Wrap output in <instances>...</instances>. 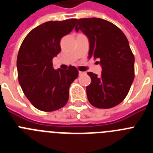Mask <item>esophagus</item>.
Returning <instances> with one entry per match:
<instances>
[{
	"mask_svg": "<svg viewBox=\"0 0 153 153\" xmlns=\"http://www.w3.org/2000/svg\"><path fill=\"white\" fill-rule=\"evenodd\" d=\"M85 74V72H82V71H79V76L82 75V74Z\"/></svg>",
	"mask_w": 153,
	"mask_h": 153,
	"instance_id": "esophagus-1",
	"label": "esophagus"
}]
</instances>
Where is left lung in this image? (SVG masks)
Listing matches in <instances>:
<instances>
[{
	"label": "left lung",
	"mask_w": 153,
	"mask_h": 153,
	"mask_svg": "<svg viewBox=\"0 0 153 153\" xmlns=\"http://www.w3.org/2000/svg\"><path fill=\"white\" fill-rule=\"evenodd\" d=\"M76 32L81 30L90 43L89 59L100 60V76L88 72L91 83L86 95L91 105L100 109L116 106L123 100L134 79V56L123 31L103 19L77 20ZM99 63V62H98Z\"/></svg>",
	"instance_id": "obj_1"
}]
</instances>
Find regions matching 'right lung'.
I'll return each instance as SVG.
<instances>
[{"instance_id":"obj_1","label":"right lung","mask_w":153,"mask_h":153,"mask_svg":"<svg viewBox=\"0 0 153 153\" xmlns=\"http://www.w3.org/2000/svg\"><path fill=\"white\" fill-rule=\"evenodd\" d=\"M77 19L48 21L35 27L24 38L17 59L19 83L36 109L45 112L60 109L68 101L70 84L78 70H54L53 58L61 51L60 40L74 28Z\"/></svg>"}]
</instances>
